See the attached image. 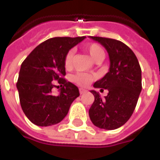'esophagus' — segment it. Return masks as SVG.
Wrapping results in <instances>:
<instances>
[{
    "instance_id": "34e87169",
    "label": "esophagus",
    "mask_w": 160,
    "mask_h": 160,
    "mask_svg": "<svg viewBox=\"0 0 160 160\" xmlns=\"http://www.w3.org/2000/svg\"><path fill=\"white\" fill-rule=\"evenodd\" d=\"M87 92V90H85L83 88H80V94H84Z\"/></svg>"
}]
</instances>
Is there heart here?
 I'll return each mask as SVG.
<instances>
[{
    "mask_svg": "<svg viewBox=\"0 0 160 160\" xmlns=\"http://www.w3.org/2000/svg\"><path fill=\"white\" fill-rule=\"evenodd\" d=\"M85 49L87 50V52L89 53L91 57L92 58L94 62H102L103 59L104 58V51L103 48L101 47L99 44L92 42V43H89L85 46ZM73 50H70L68 52L65 57V61H64V64L66 68H70L71 64H72V58H73ZM95 79V76L92 74L87 73H78L74 74L73 76V80L80 86H83L86 87L87 85L92 81Z\"/></svg>",
    "mask_w": 160,
    "mask_h": 160,
    "instance_id": "1",
    "label": "heart"
}]
</instances>
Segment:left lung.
Instances as JSON below:
<instances>
[{"mask_svg":"<svg viewBox=\"0 0 160 160\" xmlns=\"http://www.w3.org/2000/svg\"><path fill=\"white\" fill-rule=\"evenodd\" d=\"M91 38L106 49L111 65L109 72L93 85L109 92L102 99L98 92L91 91L95 99L89 117L98 128L112 130L126 123L135 109L142 88L141 67L132 49L122 42L101 37Z\"/></svg>","mask_w":160,"mask_h":160,"instance_id":"1","label":"left lung"}]
</instances>
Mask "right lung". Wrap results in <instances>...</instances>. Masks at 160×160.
<instances>
[{"label":"right lung","instance_id":"add662e5","mask_svg":"<svg viewBox=\"0 0 160 160\" xmlns=\"http://www.w3.org/2000/svg\"><path fill=\"white\" fill-rule=\"evenodd\" d=\"M85 37L53 38L38 45L21 64L17 89L24 113L32 123L51 126L63 120L73 101L80 96L78 87L68 82L65 57ZM62 88L58 96L51 94L53 81Z\"/></svg>","mask_w":160,"mask_h":160}]
</instances>
